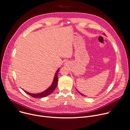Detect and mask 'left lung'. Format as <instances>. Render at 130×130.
Listing matches in <instances>:
<instances>
[{
	"label": "left lung",
	"mask_w": 130,
	"mask_h": 130,
	"mask_svg": "<svg viewBox=\"0 0 130 130\" xmlns=\"http://www.w3.org/2000/svg\"><path fill=\"white\" fill-rule=\"evenodd\" d=\"M77 91H78V92H79V93H80V94H82V95H83V96H84V94H82V93H80V92H79V91H78V90H77Z\"/></svg>",
	"instance_id": "left-lung-1"
}]
</instances>
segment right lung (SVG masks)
<instances>
[{
	"label": "right lung",
	"instance_id": "right-lung-1",
	"mask_svg": "<svg viewBox=\"0 0 130 130\" xmlns=\"http://www.w3.org/2000/svg\"><path fill=\"white\" fill-rule=\"evenodd\" d=\"M59 70V68H58L57 70V71L55 74L52 84V85L50 86V87L49 88H48L44 91H43L42 92L38 93H32L28 92L23 90L24 91L33 98H43V97H45L46 96H47L48 95L50 94L52 92L56 87L57 85V82H58L57 75H58Z\"/></svg>",
	"mask_w": 130,
	"mask_h": 130
}]
</instances>
